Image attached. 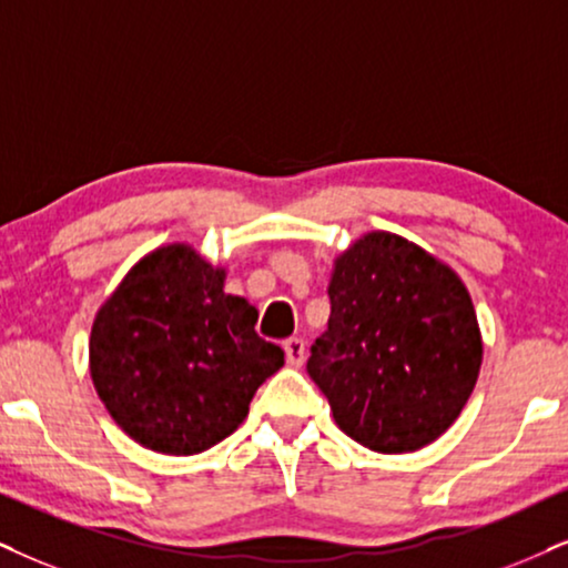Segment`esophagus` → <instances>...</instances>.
Instances as JSON below:
<instances>
[{
	"label": "esophagus",
	"mask_w": 568,
	"mask_h": 568,
	"mask_svg": "<svg viewBox=\"0 0 568 568\" xmlns=\"http://www.w3.org/2000/svg\"><path fill=\"white\" fill-rule=\"evenodd\" d=\"M283 351H285V362L291 364V367H301L306 358V343L301 341V337H288V341L283 343Z\"/></svg>",
	"instance_id": "obj_1"
}]
</instances>
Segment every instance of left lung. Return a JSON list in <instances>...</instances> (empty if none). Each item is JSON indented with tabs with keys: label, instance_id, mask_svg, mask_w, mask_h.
<instances>
[{
	"label": "left lung",
	"instance_id": "1",
	"mask_svg": "<svg viewBox=\"0 0 568 568\" xmlns=\"http://www.w3.org/2000/svg\"><path fill=\"white\" fill-rule=\"evenodd\" d=\"M327 329L306 372L335 425L377 454L437 440L462 414L483 364L469 291L448 264L393 233L335 260Z\"/></svg>",
	"mask_w": 568,
	"mask_h": 568
}]
</instances>
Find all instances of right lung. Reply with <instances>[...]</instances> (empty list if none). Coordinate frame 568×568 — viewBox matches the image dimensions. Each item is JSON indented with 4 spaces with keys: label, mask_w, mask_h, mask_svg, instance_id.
Instances as JSON below:
<instances>
[{
    "label": "right lung",
    "mask_w": 568,
    "mask_h": 568,
    "mask_svg": "<svg viewBox=\"0 0 568 568\" xmlns=\"http://www.w3.org/2000/svg\"><path fill=\"white\" fill-rule=\"evenodd\" d=\"M222 288L225 270L172 243L143 256L93 320V387L143 448L193 456L225 440L285 364L256 335L260 312Z\"/></svg>",
    "instance_id": "right-lung-1"
}]
</instances>
